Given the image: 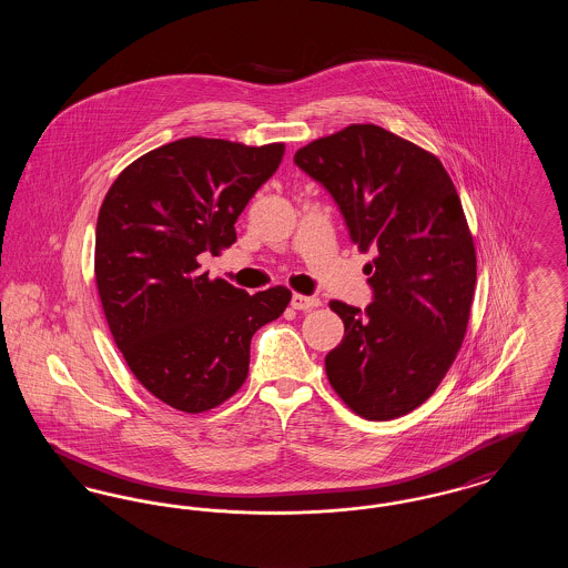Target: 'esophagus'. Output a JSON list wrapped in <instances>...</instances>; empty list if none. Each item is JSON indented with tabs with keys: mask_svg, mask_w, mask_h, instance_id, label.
Listing matches in <instances>:
<instances>
[{
	"mask_svg": "<svg viewBox=\"0 0 568 568\" xmlns=\"http://www.w3.org/2000/svg\"><path fill=\"white\" fill-rule=\"evenodd\" d=\"M292 306H294L296 311H311V308L322 306V300L317 296H302V294H294V296H292Z\"/></svg>",
	"mask_w": 568,
	"mask_h": 568,
	"instance_id": "1",
	"label": "esophagus"
}]
</instances>
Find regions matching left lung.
<instances>
[{
	"instance_id": "8db88e82",
	"label": "left lung",
	"mask_w": 568,
	"mask_h": 568,
	"mask_svg": "<svg viewBox=\"0 0 568 568\" xmlns=\"http://www.w3.org/2000/svg\"><path fill=\"white\" fill-rule=\"evenodd\" d=\"M294 163L375 253L368 308L329 302L345 324L325 355L329 385L364 419L406 415L433 396L468 325L477 257L458 191L428 151L371 123L302 146Z\"/></svg>"
}]
</instances>
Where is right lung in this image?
<instances>
[{"mask_svg":"<svg viewBox=\"0 0 568 568\" xmlns=\"http://www.w3.org/2000/svg\"><path fill=\"white\" fill-rule=\"evenodd\" d=\"M283 144L183 138L142 155L98 216L95 281L112 338L165 405L202 413L239 392L251 338L283 315L285 287L248 296L200 272L236 243V219L283 160Z\"/></svg>","mask_w":568,"mask_h":568,"instance_id":"add662e5","label":"right lung"}]
</instances>
